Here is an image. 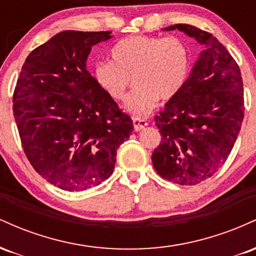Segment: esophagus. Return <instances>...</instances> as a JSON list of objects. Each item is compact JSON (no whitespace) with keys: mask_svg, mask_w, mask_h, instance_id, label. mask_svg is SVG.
I'll return each instance as SVG.
<instances>
[{"mask_svg":"<svg viewBox=\"0 0 256 256\" xmlns=\"http://www.w3.org/2000/svg\"><path fill=\"white\" fill-rule=\"evenodd\" d=\"M146 125H148V122H146V120L140 118H134V128L136 131H140L142 128H144Z\"/></svg>","mask_w":256,"mask_h":256,"instance_id":"esophagus-1","label":"esophagus"}]
</instances>
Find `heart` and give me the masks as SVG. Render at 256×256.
<instances>
[{
	"label": "heart",
	"instance_id": "heart-1",
	"mask_svg": "<svg viewBox=\"0 0 256 256\" xmlns=\"http://www.w3.org/2000/svg\"><path fill=\"white\" fill-rule=\"evenodd\" d=\"M110 62H98L94 70L96 83L108 98L125 101L131 82L134 92L126 110L144 116L158 98L170 101L184 89L192 71V52L178 37L131 36L112 46Z\"/></svg>",
	"mask_w": 256,
	"mask_h": 256
}]
</instances>
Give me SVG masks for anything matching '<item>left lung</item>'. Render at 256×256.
Segmentation results:
<instances>
[{
    "instance_id": "left-lung-1",
    "label": "left lung",
    "mask_w": 256,
    "mask_h": 256,
    "mask_svg": "<svg viewBox=\"0 0 256 256\" xmlns=\"http://www.w3.org/2000/svg\"><path fill=\"white\" fill-rule=\"evenodd\" d=\"M179 30L204 44L184 89L155 116L161 137L152 155L155 171L180 185H195L219 171L238 136L244 98L240 67L210 32L188 24Z\"/></svg>"
}]
</instances>
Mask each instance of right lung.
<instances>
[{"label": "right lung", "instance_id": "right-lung-1", "mask_svg": "<svg viewBox=\"0 0 256 256\" xmlns=\"http://www.w3.org/2000/svg\"><path fill=\"white\" fill-rule=\"evenodd\" d=\"M110 31H62L30 52L13 95L26 158L46 182L83 192L110 178L116 149L134 131L88 72L91 46Z\"/></svg>", "mask_w": 256, "mask_h": 256}]
</instances>
